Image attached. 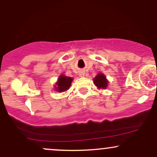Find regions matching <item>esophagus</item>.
Segmentation results:
<instances>
[{
  "label": "esophagus",
  "mask_w": 157,
  "mask_h": 157,
  "mask_svg": "<svg viewBox=\"0 0 157 157\" xmlns=\"http://www.w3.org/2000/svg\"><path fill=\"white\" fill-rule=\"evenodd\" d=\"M79 75H80V77H84L85 76V72L83 71H81L80 74H79Z\"/></svg>",
  "instance_id": "obj_1"
}]
</instances>
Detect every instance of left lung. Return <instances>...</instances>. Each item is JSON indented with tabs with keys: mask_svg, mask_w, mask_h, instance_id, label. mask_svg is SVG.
I'll return each mask as SVG.
<instances>
[{
	"mask_svg": "<svg viewBox=\"0 0 157 157\" xmlns=\"http://www.w3.org/2000/svg\"><path fill=\"white\" fill-rule=\"evenodd\" d=\"M94 83L97 86V89H105L109 85V80L106 79L105 75L102 73L99 72L96 75V77L93 79Z\"/></svg>",
	"mask_w": 157,
	"mask_h": 157,
	"instance_id": "obj_1",
	"label": "left lung"
}]
</instances>
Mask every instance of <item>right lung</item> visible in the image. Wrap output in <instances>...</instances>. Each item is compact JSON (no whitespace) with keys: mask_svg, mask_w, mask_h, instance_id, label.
Wrapping results in <instances>:
<instances>
[{"mask_svg":"<svg viewBox=\"0 0 157 157\" xmlns=\"http://www.w3.org/2000/svg\"><path fill=\"white\" fill-rule=\"evenodd\" d=\"M73 81L72 77H67L64 75H60L57 79V82L54 86V89L58 92H64L69 89L71 82Z\"/></svg>","mask_w":157,"mask_h":157,"instance_id":"obj_1","label":"right lung"}]
</instances>
